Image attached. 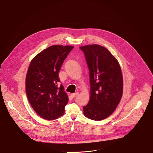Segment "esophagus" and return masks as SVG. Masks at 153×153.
Wrapping results in <instances>:
<instances>
[{
    "mask_svg": "<svg viewBox=\"0 0 153 153\" xmlns=\"http://www.w3.org/2000/svg\"><path fill=\"white\" fill-rule=\"evenodd\" d=\"M79 95V92H76V93H72V94H71V96L72 97H76L77 95Z\"/></svg>",
    "mask_w": 153,
    "mask_h": 153,
    "instance_id": "1",
    "label": "esophagus"
}]
</instances>
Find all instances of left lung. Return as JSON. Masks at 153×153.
<instances>
[{"mask_svg":"<svg viewBox=\"0 0 153 153\" xmlns=\"http://www.w3.org/2000/svg\"><path fill=\"white\" fill-rule=\"evenodd\" d=\"M89 70L90 99L83 112L87 118L101 120L117 108L123 93V78L117 59L105 48L88 45L80 48Z\"/></svg>","mask_w":153,"mask_h":153,"instance_id":"8db88e82","label":"left lung"}]
</instances>
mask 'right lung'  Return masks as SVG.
Masks as SVG:
<instances>
[{"instance_id":"right-lung-1","label":"right lung","mask_w":153,"mask_h":153,"mask_svg":"<svg viewBox=\"0 0 153 153\" xmlns=\"http://www.w3.org/2000/svg\"><path fill=\"white\" fill-rule=\"evenodd\" d=\"M72 46L52 45L31 60L25 79L28 101L36 113L47 120L62 116L68 97L59 82V71Z\"/></svg>"}]
</instances>
